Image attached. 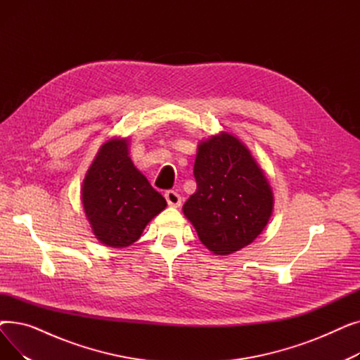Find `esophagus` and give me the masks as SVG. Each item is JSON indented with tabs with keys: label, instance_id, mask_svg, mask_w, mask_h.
<instances>
[{
	"label": "esophagus",
	"instance_id": "34e87169",
	"mask_svg": "<svg viewBox=\"0 0 360 360\" xmlns=\"http://www.w3.org/2000/svg\"><path fill=\"white\" fill-rule=\"evenodd\" d=\"M165 198H166V201H167V204H169L170 207H179L181 202H182L181 195H179L176 191H174V190L166 191V193H165Z\"/></svg>",
	"mask_w": 360,
	"mask_h": 360
}]
</instances>
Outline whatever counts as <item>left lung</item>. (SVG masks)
Here are the masks:
<instances>
[{
  "label": "left lung",
  "instance_id": "8db88e82",
  "mask_svg": "<svg viewBox=\"0 0 360 360\" xmlns=\"http://www.w3.org/2000/svg\"><path fill=\"white\" fill-rule=\"evenodd\" d=\"M194 178L197 191L182 210L212 252L239 251L266 228L273 210L270 185L236 137L221 132L201 141Z\"/></svg>",
  "mask_w": 360,
  "mask_h": 360
}]
</instances>
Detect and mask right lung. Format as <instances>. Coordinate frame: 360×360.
<instances>
[{
  "label": "right lung",
  "instance_id": "add662e5",
  "mask_svg": "<svg viewBox=\"0 0 360 360\" xmlns=\"http://www.w3.org/2000/svg\"><path fill=\"white\" fill-rule=\"evenodd\" d=\"M83 205L93 233L112 248L134 243L166 200L128 158L127 140L105 143L83 184Z\"/></svg>",
  "mask_w": 360,
  "mask_h": 360
}]
</instances>
